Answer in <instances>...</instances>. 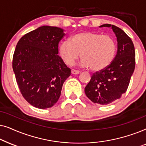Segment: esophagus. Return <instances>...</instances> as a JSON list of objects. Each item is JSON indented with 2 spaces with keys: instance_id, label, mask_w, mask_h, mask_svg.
Returning <instances> with one entry per match:
<instances>
[{
  "instance_id": "34e87169",
  "label": "esophagus",
  "mask_w": 146,
  "mask_h": 146,
  "mask_svg": "<svg viewBox=\"0 0 146 146\" xmlns=\"http://www.w3.org/2000/svg\"><path fill=\"white\" fill-rule=\"evenodd\" d=\"M71 72H72V74H78L80 73V71L77 70L72 69L71 70Z\"/></svg>"
}]
</instances>
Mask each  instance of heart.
Returning a JSON list of instances; mask_svg holds the SVG:
<instances>
[{
    "mask_svg": "<svg viewBox=\"0 0 146 146\" xmlns=\"http://www.w3.org/2000/svg\"><path fill=\"white\" fill-rule=\"evenodd\" d=\"M116 44L111 36L92 32H81L63 41L59 54L67 65L74 64L81 53V64L93 71H100L110 64L114 58Z\"/></svg>",
    "mask_w": 146,
    "mask_h": 146,
    "instance_id": "heart-1",
    "label": "heart"
}]
</instances>
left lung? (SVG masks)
I'll use <instances>...</instances> for the list:
<instances>
[{
  "label": "left lung",
  "instance_id": "1",
  "mask_svg": "<svg viewBox=\"0 0 146 146\" xmlns=\"http://www.w3.org/2000/svg\"><path fill=\"white\" fill-rule=\"evenodd\" d=\"M100 27L113 30L117 38V53L108 66L93 74L84 91L94 103L107 105L120 98L127 91L135 69V54L133 42L124 31L109 24Z\"/></svg>",
  "mask_w": 146,
  "mask_h": 146
}]
</instances>
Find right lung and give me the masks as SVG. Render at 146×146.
<instances>
[{"mask_svg":"<svg viewBox=\"0 0 146 146\" xmlns=\"http://www.w3.org/2000/svg\"><path fill=\"white\" fill-rule=\"evenodd\" d=\"M63 29L43 26L24 35L16 46L13 68L20 91L34 107L53 106L71 69L58 54Z\"/></svg>","mask_w":146,"mask_h":146,"instance_id":"right-lung-1","label":"right lung"}]
</instances>
